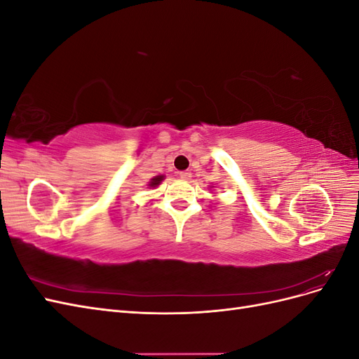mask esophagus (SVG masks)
Returning a JSON list of instances; mask_svg holds the SVG:
<instances>
[{"label":"esophagus","instance_id":"1","mask_svg":"<svg viewBox=\"0 0 359 359\" xmlns=\"http://www.w3.org/2000/svg\"><path fill=\"white\" fill-rule=\"evenodd\" d=\"M180 177L182 180H190L191 178V172L190 170H182V172H180Z\"/></svg>","mask_w":359,"mask_h":359}]
</instances>
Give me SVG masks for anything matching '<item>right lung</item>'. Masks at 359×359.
Returning a JSON list of instances; mask_svg holds the SVG:
<instances>
[{
    "label": "right lung",
    "instance_id": "1",
    "mask_svg": "<svg viewBox=\"0 0 359 359\" xmlns=\"http://www.w3.org/2000/svg\"><path fill=\"white\" fill-rule=\"evenodd\" d=\"M163 178H165L163 175H158V177L153 178V180H151V182H149V186H151V187H156V186H158V184L161 182V180H163Z\"/></svg>",
    "mask_w": 359,
    "mask_h": 359
}]
</instances>
